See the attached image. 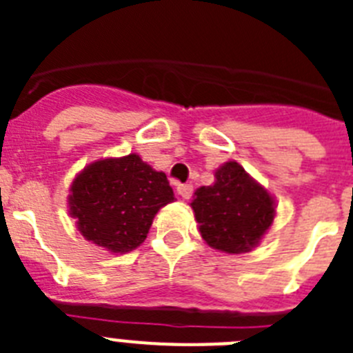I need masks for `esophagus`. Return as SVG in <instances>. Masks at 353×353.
I'll use <instances>...</instances> for the list:
<instances>
[{
    "label": "esophagus",
    "instance_id": "esophagus-1",
    "mask_svg": "<svg viewBox=\"0 0 353 353\" xmlns=\"http://www.w3.org/2000/svg\"><path fill=\"white\" fill-rule=\"evenodd\" d=\"M192 191H194V189H192L191 183H180V185L176 187V192H179V194L182 196L183 199H189V198H191Z\"/></svg>",
    "mask_w": 353,
    "mask_h": 353
}]
</instances>
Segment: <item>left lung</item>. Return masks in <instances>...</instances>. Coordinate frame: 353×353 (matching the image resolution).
Wrapping results in <instances>:
<instances>
[{"label":"left lung","instance_id":"obj_1","mask_svg":"<svg viewBox=\"0 0 353 353\" xmlns=\"http://www.w3.org/2000/svg\"><path fill=\"white\" fill-rule=\"evenodd\" d=\"M191 203L199 233L214 249L251 251L274 221V201L236 162L215 171V183L199 187Z\"/></svg>","mask_w":353,"mask_h":353}]
</instances>
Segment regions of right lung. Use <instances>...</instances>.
I'll return each mask as SVG.
<instances>
[{
	"mask_svg": "<svg viewBox=\"0 0 353 353\" xmlns=\"http://www.w3.org/2000/svg\"><path fill=\"white\" fill-rule=\"evenodd\" d=\"M70 192L79 232L111 252L143 244L159 208L174 199L166 174L136 154L93 162L77 174Z\"/></svg>",
	"mask_w": 353,
	"mask_h": 353,
	"instance_id": "1",
	"label": "right lung"
}]
</instances>
